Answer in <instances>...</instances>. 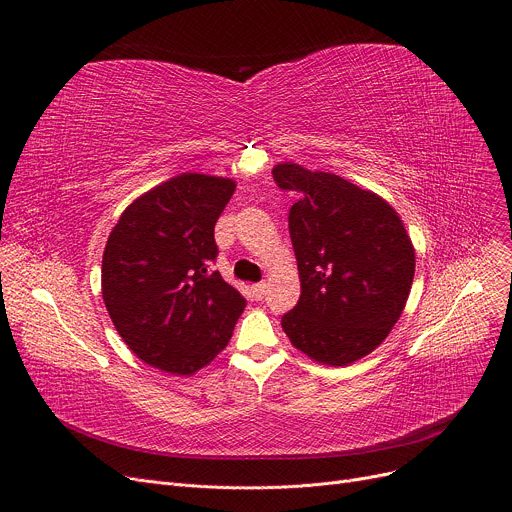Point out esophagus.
<instances>
[{
    "label": "esophagus",
    "instance_id": "1",
    "mask_svg": "<svg viewBox=\"0 0 512 512\" xmlns=\"http://www.w3.org/2000/svg\"><path fill=\"white\" fill-rule=\"evenodd\" d=\"M251 294H253V298H255V300H263V298H265V294H267V283H265V281H261V283L251 285Z\"/></svg>",
    "mask_w": 512,
    "mask_h": 512
}]
</instances>
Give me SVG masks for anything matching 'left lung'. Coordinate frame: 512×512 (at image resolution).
<instances>
[{"label": "left lung", "mask_w": 512, "mask_h": 512, "mask_svg": "<svg viewBox=\"0 0 512 512\" xmlns=\"http://www.w3.org/2000/svg\"><path fill=\"white\" fill-rule=\"evenodd\" d=\"M289 208L302 294L281 318L298 350L328 367L371 354L407 304L415 249L395 208L379 194L336 174L285 162L273 168Z\"/></svg>", "instance_id": "left-lung-1"}]
</instances>
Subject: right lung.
Here are the masks:
<instances>
[{
    "label": "right lung",
    "instance_id": "right-lung-1",
    "mask_svg": "<svg viewBox=\"0 0 512 512\" xmlns=\"http://www.w3.org/2000/svg\"><path fill=\"white\" fill-rule=\"evenodd\" d=\"M237 184L186 172L135 198L113 227L101 269L103 302L137 358L194 375L229 344L245 298L221 273L214 225Z\"/></svg>",
    "mask_w": 512,
    "mask_h": 512
}]
</instances>
